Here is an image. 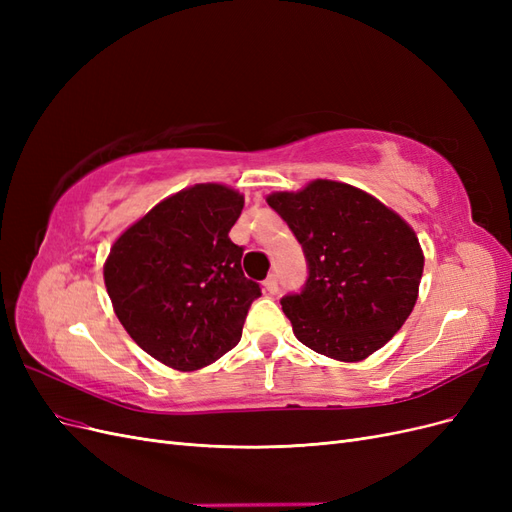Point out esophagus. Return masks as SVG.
<instances>
[{
  "label": "esophagus",
  "mask_w": 512,
  "mask_h": 512,
  "mask_svg": "<svg viewBox=\"0 0 512 512\" xmlns=\"http://www.w3.org/2000/svg\"><path fill=\"white\" fill-rule=\"evenodd\" d=\"M262 286H265V290L269 292V294H275L277 292V275L275 273H271L265 282H262Z\"/></svg>",
  "instance_id": "34e87169"
}]
</instances>
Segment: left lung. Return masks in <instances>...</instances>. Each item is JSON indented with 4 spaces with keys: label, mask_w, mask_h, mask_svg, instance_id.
Listing matches in <instances>:
<instances>
[{
    "label": "left lung",
    "mask_w": 512,
    "mask_h": 512,
    "mask_svg": "<svg viewBox=\"0 0 512 512\" xmlns=\"http://www.w3.org/2000/svg\"><path fill=\"white\" fill-rule=\"evenodd\" d=\"M267 203L307 262L303 288L280 301L299 342L346 363L382 348L418 297L425 258L414 230L374 196L327 179Z\"/></svg>",
    "instance_id": "1"
}]
</instances>
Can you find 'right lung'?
Returning <instances> with one entry per match:
<instances>
[{"mask_svg": "<svg viewBox=\"0 0 512 512\" xmlns=\"http://www.w3.org/2000/svg\"><path fill=\"white\" fill-rule=\"evenodd\" d=\"M243 196L200 183L162 200L111 247L104 284L123 329L153 359L200 369L235 348L260 286L228 232Z\"/></svg>", "mask_w": 512, "mask_h": 512, "instance_id": "obj_1", "label": "right lung"}]
</instances>
